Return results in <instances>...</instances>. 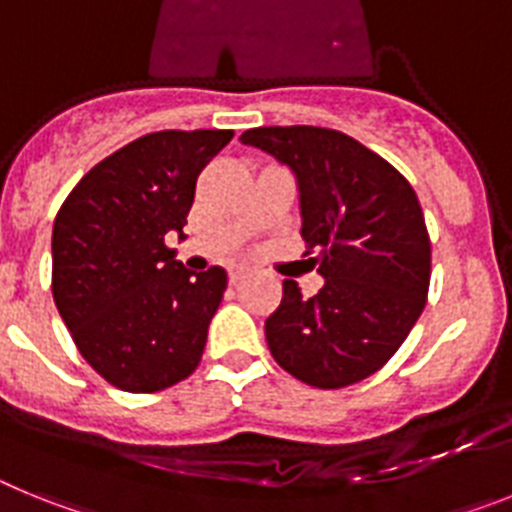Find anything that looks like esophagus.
<instances>
[{
	"mask_svg": "<svg viewBox=\"0 0 512 512\" xmlns=\"http://www.w3.org/2000/svg\"><path fill=\"white\" fill-rule=\"evenodd\" d=\"M246 274H248V269H233V271H230V277H228L230 284H238L243 277H246Z\"/></svg>",
	"mask_w": 512,
	"mask_h": 512,
	"instance_id": "34e87169",
	"label": "esophagus"
}]
</instances>
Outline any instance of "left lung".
<instances>
[{
	"label": "left lung",
	"mask_w": 512,
	"mask_h": 512,
	"mask_svg": "<svg viewBox=\"0 0 512 512\" xmlns=\"http://www.w3.org/2000/svg\"><path fill=\"white\" fill-rule=\"evenodd\" d=\"M246 146L287 164L300 187L302 238L325 279L302 297L284 279L266 318V343L284 372L341 390L392 359L425 307L431 238L418 194L382 156L351 135L312 125L253 128Z\"/></svg>",
	"instance_id": "left-lung-1"
}]
</instances>
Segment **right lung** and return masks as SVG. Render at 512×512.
Segmentation results:
<instances>
[{
	"instance_id": "right-lung-1",
	"label": "right lung",
	"mask_w": 512,
	"mask_h": 512,
	"mask_svg": "<svg viewBox=\"0 0 512 512\" xmlns=\"http://www.w3.org/2000/svg\"><path fill=\"white\" fill-rule=\"evenodd\" d=\"M230 138L143 135L81 176L58 210L53 300L79 354L117 390H166L200 366L228 274L184 269L164 238H184L197 176Z\"/></svg>"
}]
</instances>
